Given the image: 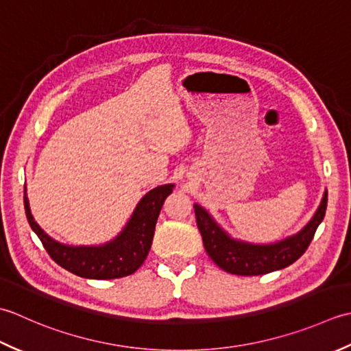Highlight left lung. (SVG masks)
<instances>
[{"instance_id": "left-lung-1", "label": "left lung", "mask_w": 351, "mask_h": 351, "mask_svg": "<svg viewBox=\"0 0 351 351\" xmlns=\"http://www.w3.org/2000/svg\"><path fill=\"white\" fill-rule=\"evenodd\" d=\"M327 209V191L315 215L298 233L274 244H252L232 238L218 226L204 207L194 204L198 230L207 254L217 265L236 276H261L289 267L309 247Z\"/></svg>"}]
</instances>
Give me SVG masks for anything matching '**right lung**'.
I'll use <instances>...</instances> for the list:
<instances>
[{"instance_id": "obj_1", "label": "right lung", "mask_w": 351, "mask_h": 351, "mask_svg": "<svg viewBox=\"0 0 351 351\" xmlns=\"http://www.w3.org/2000/svg\"><path fill=\"white\" fill-rule=\"evenodd\" d=\"M173 188L174 184L157 186L142 197L123 232L103 245H65L48 236L32 215L25 188L24 207L28 224L56 263L75 276L109 280L130 276L144 263L152 248L154 228L163 202L173 192Z\"/></svg>"}]
</instances>
